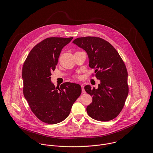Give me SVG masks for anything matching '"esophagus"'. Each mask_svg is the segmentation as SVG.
Segmentation results:
<instances>
[{"mask_svg":"<svg viewBox=\"0 0 153 153\" xmlns=\"http://www.w3.org/2000/svg\"><path fill=\"white\" fill-rule=\"evenodd\" d=\"M81 88H82V93H85V89H84V87L83 84H81Z\"/></svg>","mask_w":153,"mask_h":153,"instance_id":"esophagus-1","label":"esophagus"}]
</instances>
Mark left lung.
<instances>
[{"label": "left lung", "instance_id": "1", "mask_svg": "<svg viewBox=\"0 0 153 153\" xmlns=\"http://www.w3.org/2000/svg\"><path fill=\"white\" fill-rule=\"evenodd\" d=\"M72 43L87 52L89 66L95 69L100 81L97 89L90 85L84 87L92 97L88 114L99 121L113 120L121 111L128 94V73L123 59L112 45L100 38H78Z\"/></svg>", "mask_w": 153, "mask_h": 153}]
</instances>
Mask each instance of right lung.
I'll return each instance as SVG.
<instances>
[{
    "mask_svg": "<svg viewBox=\"0 0 153 153\" xmlns=\"http://www.w3.org/2000/svg\"><path fill=\"white\" fill-rule=\"evenodd\" d=\"M73 39L48 38L35 45L22 69L23 94L33 114L49 124L59 123L69 115L73 104L81 94L79 84L65 82L61 89L51 81L62 48Z\"/></svg>",
    "mask_w": 153,
    "mask_h": 153,
    "instance_id": "right-lung-1",
    "label": "right lung"
}]
</instances>
